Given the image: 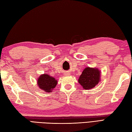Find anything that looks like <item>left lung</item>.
Masks as SVG:
<instances>
[{
    "mask_svg": "<svg viewBox=\"0 0 132 132\" xmlns=\"http://www.w3.org/2000/svg\"><path fill=\"white\" fill-rule=\"evenodd\" d=\"M101 72L97 68L86 67L79 77L78 82L86 90L90 89L101 81Z\"/></svg>",
    "mask_w": 132,
    "mask_h": 132,
    "instance_id": "8db88e82",
    "label": "left lung"
}]
</instances>
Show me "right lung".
<instances>
[{
    "instance_id": "1",
    "label": "right lung",
    "mask_w": 132,
    "mask_h": 132,
    "mask_svg": "<svg viewBox=\"0 0 132 132\" xmlns=\"http://www.w3.org/2000/svg\"><path fill=\"white\" fill-rule=\"evenodd\" d=\"M37 84L40 89L45 92L51 93L57 84V80L47 73L42 74L37 80Z\"/></svg>"
}]
</instances>
